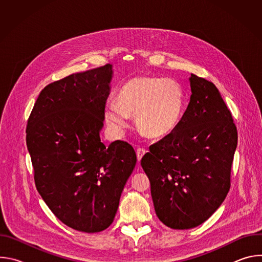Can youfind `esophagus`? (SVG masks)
Masks as SVG:
<instances>
[{"instance_id":"obj_1","label":"esophagus","mask_w":262,"mask_h":262,"mask_svg":"<svg viewBox=\"0 0 262 262\" xmlns=\"http://www.w3.org/2000/svg\"><path fill=\"white\" fill-rule=\"evenodd\" d=\"M146 154V150L144 148H138L137 149V158H138V162H140L143 158V156Z\"/></svg>"}]
</instances>
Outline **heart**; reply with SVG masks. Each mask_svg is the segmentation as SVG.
<instances>
[{
    "instance_id": "1",
    "label": "heart",
    "mask_w": 262,
    "mask_h": 262,
    "mask_svg": "<svg viewBox=\"0 0 262 262\" xmlns=\"http://www.w3.org/2000/svg\"><path fill=\"white\" fill-rule=\"evenodd\" d=\"M185 93L175 80L156 77H137L125 82L119 89L116 103L104 108L107 123L123 128L128 116H136L139 130L150 138L171 134L179 124Z\"/></svg>"
}]
</instances>
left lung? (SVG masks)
Wrapping results in <instances>:
<instances>
[{
	"label": "left lung",
	"mask_w": 262,
	"mask_h": 262,
	"mask_svg": "<svg viewBox=\"0 0 262 262\" xmlns=\"http://www.w3.org/2000/svg\"><path fill=\"white\" fill-rule=\"evenodd\" d=\"M190 85L179 124L141 160L158 217L178 230L199 226L225 200L237 146L236 126L217 88L193 73Z\"/></svg>",
	"instance_id": "obj_1"
}]
</instances>
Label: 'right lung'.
Returning <instances> with one entry per match:
<instances>
[{
	"instance_id": "add662e5",
	"label": "right lung",
	"mask_w": 262,
	"mask_h": 262,
	"mask_svg": "<svg viewBox=\"0 0 262 262\" xmlns=\"http://www.w3.org/2000/svg\"><path fill=\"white\" fill-rule=\"evenodd\" d=\"M112 78L106 64L48 85L27 126L37 191L62 223L87 233L113 223L137 163L128 143L100 141Z\"/></svg>"
}]
</instances>
